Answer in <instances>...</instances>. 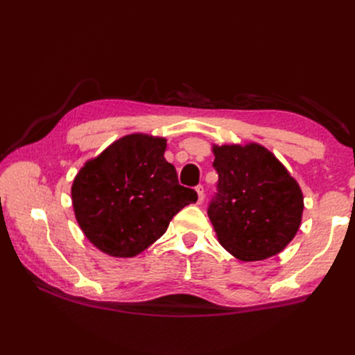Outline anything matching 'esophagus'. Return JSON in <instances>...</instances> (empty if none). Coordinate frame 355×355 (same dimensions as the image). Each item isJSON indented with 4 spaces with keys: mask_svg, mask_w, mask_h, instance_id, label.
I'll use <instances>...</instances> for the list:
<instances>
[{
    "mask_svg": "<svg viewBox=\"0 0 355 355\" xmlns=\"http://www.w3.org/2000/svg\"><path fill=\"white\" fill-rule=\"evenodd\" d=\"M196 191H197V194H198V202H202V200H204V187L198 185L196 188Z\"/></svg>",
    "mask_w": 355,
    "mask_h": 355,
    "instance_id": "1",
    "label": "esophagus"
}]
</instances>
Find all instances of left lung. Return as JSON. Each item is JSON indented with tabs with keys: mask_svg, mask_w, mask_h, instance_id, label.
Wrapping results in <instances>:
<instances>
[{
	"mask_svg": "<svg viewBox=\"0 0 355 355\" xmlns=\"http://www.w3.org/2000/svg\"><path fill=\"white\" fill-rule=\"evenodd\" d=\"M213 154L219 180L207 213L223 249L244 262L284 250L302 220L297 182L257 144L214 145Z\"/></svg>",
	"mask_w": 355,
	"mask_h": 355,
	"instance_id": "1",
	"label": "left lung"
}]
</instances>
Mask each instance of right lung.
Segmentation results:
<instances>
[{
    "mask_svg": "<svg viewBox=\"0 0 355 355\" xmlns=\"http://www.w3.org/2000/svg\"><path fill=\"white\" fill-rule=\"evenodd\" d=\"M166 139L128 135L87 161L72 184V206L84 235L103 253L133 257L163 235L198 196L179 185L164 158Z\"/></svg>",
    "mask_w": 355,
    "mask_h": 355,
    "instance_id": "obj_1",
    "label": "right lung"
}]
</instances>
